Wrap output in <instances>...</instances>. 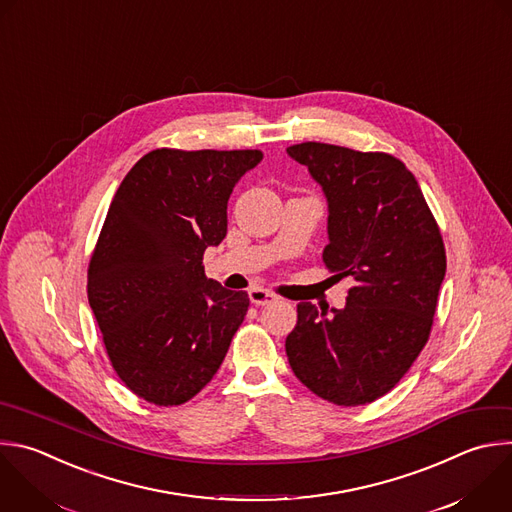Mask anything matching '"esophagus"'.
<instances>
[{
	"mask_svg": "<svg viewBox=\"0 0 512 512\" xmlns=\"http://www.w3.org/2000/svg\"><path fill=\"white\" fill-rule=\"evenodd\" d=\"M249 299H251V303H253V305H267V303L275 301L277 297H275L271 291H267V289L255 287V289H251V291H249Z\"/></svg>",
	"mask_w": 512,
	"mask_h": 512,
	"instance_id": "obj_1",
	"label": "esophagus"
}]
</instances>
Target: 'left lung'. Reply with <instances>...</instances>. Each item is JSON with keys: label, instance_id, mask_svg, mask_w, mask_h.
Returning <instances> with one entry per match:
<instances>
[{"label": "left lung", "instance_id": "obj_1", "mask_svg": "<svg viewBox=\"0 0 512 512\" xmlns=\"http://www.w3.org/2000/svg\"><path fill=\"white\" fill-rule=\"evenodd\" d=\"M287 154L327 199L325 267L354 279L344 309L297 303L287 360L319 398L364 406L388 394L428 342L446 273L442 235L396 156L323 142L293 144Z\"/></svg>", "mask_w": 512, "mask_h": 512}]
</instances>
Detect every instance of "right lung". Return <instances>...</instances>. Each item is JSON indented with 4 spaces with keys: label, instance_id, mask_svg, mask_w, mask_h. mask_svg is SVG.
<instances>
[{
    "label": "right lung",
    "instance_id": "add662e5",
    "mask_svg": "<svg viewBox=\"0 0 512 512\" xmlns=\"http://www.w3.org/2000/svg\"><path fill=\"white\" fill-rule=\"evenodd\" d=\"M261 150L144 154L120 183L88 267V301L118 378L138 398L179 406L221 368L247 291L207 279L227 203Z\"/></svg>",
    "mask_w": 512,
    "mask_h": 512
}]
</instances>
